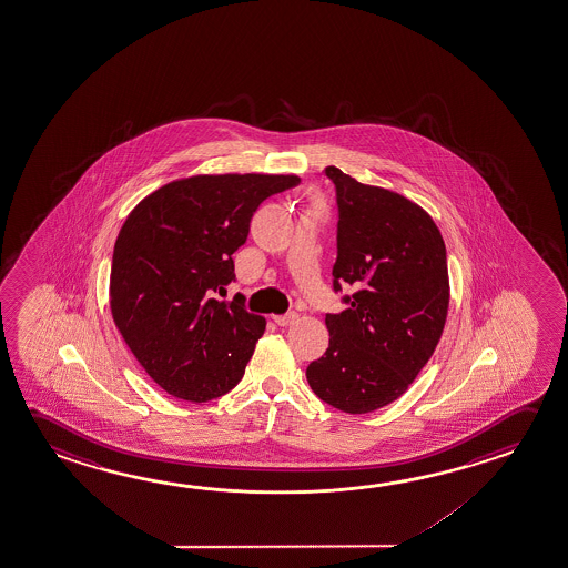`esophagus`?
Listing matches in <instances>:
<instances>
[{"instance_id":"esophagus-1","label":"esophagus","mask_w":568,"mask_h":568,"mask_svg":"<svg viewBox=\"0 0 568 568\" xmlns=\"http://www.w3.org/2000/svg\"><path fill=\"white\" fill-rule=\"evenodd\" d=\"M273 321H275V325L280 326L293 325V323L297 321V313H293V311H291L287 315H275L273 316Z\"/></svg>"}]
</instances>
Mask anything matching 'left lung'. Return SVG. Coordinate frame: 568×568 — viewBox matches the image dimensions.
Instances as JSON below:
<instances>
[{
    "label": "left lung",
    "mask_w": 568,
    "mask_h": 568,
    "mask_svg": "<svg viewBox=\"0 0 568 568\" xmlns=\"http://www.w3.org/2000/svg\"><path fill=\"white\" fill-rule=\"evenodd\" d=\"M336 192L333 288L343 313H326L328 348L307 366L308 386L346 414L400 398L436 351L449 305L446 245L422 207L341 168L323 172Z\"/></svg>",
    "instance_id": "left-lung-1"
}]
</instances>
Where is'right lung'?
<instances>
[{"mask_svg": "<svg viewBox=\"0 0 568 568\" xmlns=\"http://www.w3.org/2000/svg\"><path fill=\"white\" fill-rule=\"evenodd\" d=\"M298 176L224 174L178 180L144 197L114 243L111 311L150 378L180 400L207 402L242 381L265 318L214 298L235 281L257 207Z\"/></svg>", "mask_w": 568, "mask_h": 568, "instance_id": "right-lung-1", "label": "right lung"}]
</instances>
